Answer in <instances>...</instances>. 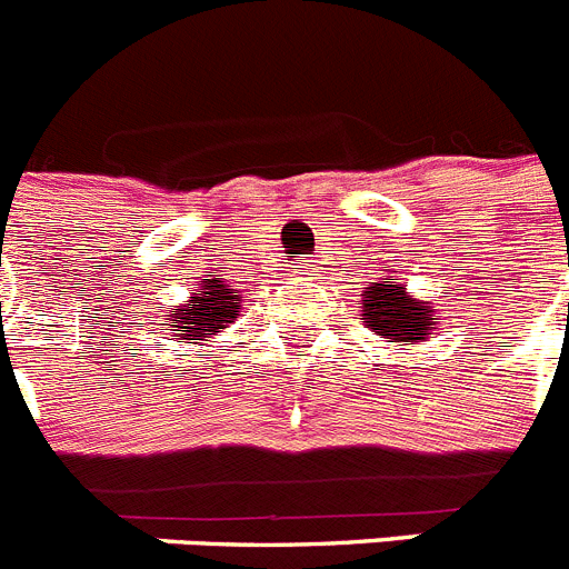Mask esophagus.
<instances>
[{"mask_svg":"<svg viewBox=\"0 0 569 569\" xmlns=\"http://www.w3.org/2000/svg\"><path fill=\"white\" fill-rule=\"evenodd\" d=\"M313 268H316V264H301V270H305V273H310Z\"/></svg>","mask_w":569,"mask_h":569,"instance_id":"34e87169","label":"esophagus"}]
</instances>
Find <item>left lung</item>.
<instances>
[{
    "label": "left lung",
    "instance_id": "left-lung-1",
    "mask_svg": "<svg viewBox=\"0 0 569 569\" xmlns=\"http://www.w3.org/2000/svg\"><path fill=\"white\" fill-rule=\"evenodd\" d=\"M365 325L381 339L425 341L436 328V310L430 301L407 296V284L399 281H373L361 299Z\"/></svg>",
    "mask_w": 569,
    "mask_h": 569
}]
</instances>
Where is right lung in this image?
<instances>
[{"label":"right lung","instance_id":"add662e5","mask_svg":"<svg viewBox=\"0 0 569 569\" xmlns=\"http://www.w3.org/2000/svg\"><path fill=\"white\" fill-rule=\"evenodd\" d=\"M239 308L241 296L230 284H222L219 279H204L202 288L190 296L188 305L170 313V328L179 330L188 345H202L216 333H222L239 316Z\"/></svg>","mask_w":569,"mask_h":569}]
</instances>
